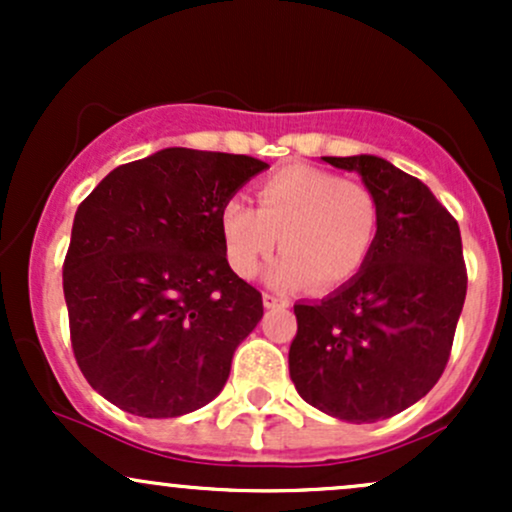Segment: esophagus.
I'll list each match as a JSON object with an SVG mask.
<instances>
[{"label": "esophagus", "mask_w": 512, "mask_h": 512, "mask_svg": "<svg viewBox=\"0 0 512 512\" xmlns=\"http://www.w3.org/2000/svg\"><path fill=\"white\" fill-rule=\"evenodd\" d=\"M262 301H264V308H279V305H289V301H286V298L274 296V293H264Z\"/></svg>", "instance_id": "34e87169"}]
</instances>
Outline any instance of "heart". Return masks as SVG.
Returning <instances> with one entry per match:
<instances>
[{"mask_svg": "<svg viewBox=\"0 0 512 512\" xmlns=\"http://www.w3.org/2000/svg\"><path fill=\"white\" fill-rule=\"evenodd\" d=\"M255 197L257 209L231 197L219 214L228 264L240 276L255 274L279 240L284 255L269 269V281L281 289L310 281L330 291L354 279L375 248L380 204L366 182L289 166L264 178Z\"/></svg>", "mask_w": 512, "mask_h": 512, "instance_id": "heart-1", "label": "heart"}]
</instances>
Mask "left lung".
I'll list each match as a JSON object with an SVG mask.
<instances>
[{
    "label": "left lung",
    "mask_w": 512,
    "mask_h": 512,
    "mask_svg": "<svg viewBox=\"0 0 512 512\" xmlns=\"http://www.w3.org/2000/svg\"><path fill=\"white\" fill-rule=\"evenodd\" d=\"M322 161L361 175L378 197L380 228L349 284L293 305L291 380L325 414L373 424L419 402L448 366L467 296L460 226L424 182L385 158Z\"/></svg>",
    "instance_id": "8db88e82"
}]
</instances>
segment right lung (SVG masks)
<instances>
[{"label": "right lung", "instance_id": "right-lung-1", "mask_svg": "<svg viewBox=\"0 0 512 512\" xmlns=\"http://www.w3.org/2000/svg\"><path fill=\"white\" fill-rule=\"evenodd\" d=\"M260 158L163 149L79 204L62 267L74 358L115 407L170 419L209 404L262 293L228 267L219 214Z\"/></svg>", "mask_w": 512, "mask_h": 512}]
</instances>
